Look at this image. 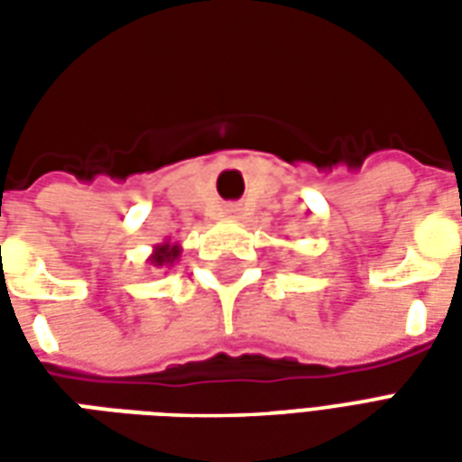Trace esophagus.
Here are the masks:
<instances>
[{"label": "esophagus", "instance_id": "esophagus-1", "mask_svg": "<svg viewBox=\"0 0 462 462\" xmlns=\"http://www.w3.org/2000/svg\"><path fill=\"white\" fill-rule=\"evenodd\" d=\"M225 215H227V217H237V215H240V208H237V205H227V208H225Z\"/></svg>", "mask_w": 462, "mask_h": 462}]
</instances>
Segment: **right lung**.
I'll return each instance as SVG.
<instances>
[{
	"instance_id": "add662e5",
	"label": "right lung",
	"mask_w": 462,
	"mask_h": 462,
	"mask_svg": "<svg viewBox=\"0 0 462 462\" xmlns=\"http://www.w3.org/2000/svg\"><path fill=\"white\" fill-rule=\"evenodd\" d=\"M180 252L182 247L178 245V242H161V245H155V250H152V254L148 257V262H151L155 270H171L175 262L180 260Z\"/></svg>"
}]
</instances>
